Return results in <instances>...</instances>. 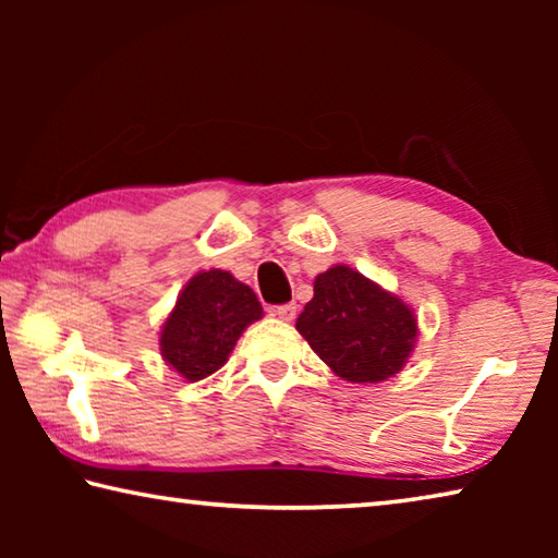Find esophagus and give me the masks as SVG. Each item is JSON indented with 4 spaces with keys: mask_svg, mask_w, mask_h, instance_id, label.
Here are the masks:
<instances>
[{
    "mask_svg": "<svg viewBox=\"0 0 558 558\" xmlns=\"http://www.w3.org/2000/svg\"><path fill=\"white\" fill-rule=\"evenodd\" d=\"M270 313H272V317L282 319V323H292V319H295V315H298V305H295V302H288V305H276L270 310Z\"/></svg>",
    "mask_w": 558,
    "mask_h": 558,
    "instance_id": "1",
    "label": "esophagus"
}]
</instances>
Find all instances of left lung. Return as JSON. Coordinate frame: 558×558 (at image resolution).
Masks as SVG:
<instances>
[{
  "mask_svg": "<svg viewBox=\"0 0 558 558\" xmlns=\"http://www.w3.org/2000/svg\"><path fill=\"white\" fill-rule=\"evenodd\" d=\"M295 327L329 369L352 384L399 374L418 335L413 310L401 298L347 266L319 272Z\"/></svg>",
  "mask_w": 558,
  "mask_h": 558,
  "instance_id": "obj_1",
  "label": "left lung"
}]
</instances>
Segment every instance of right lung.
Wrapping results in <instances>:
<instances>
[{
	"instance_id": "1",
	"label": "right lung",
	"mask_w": 558,
	"mask_h": 558,
	"mask_svg": "<svg viewBox=\"0 0 558 558\" xmlns=\"http://www.w3.org/2000/svg\"><path fill=\"white\" fill-rule=\"evenodd\" d=\"M263 317L248 286L226 270H204L179 292L172 315L159 332L165 362L186 381H202L221 369L243 329Z\"/></svg>"
}]
</instances>
